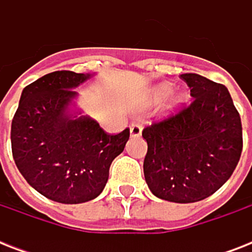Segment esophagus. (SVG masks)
<instances>
[{
    "instance_id": "34e87169",
    "label": "esophagus",
    "mask_w": 252,
    "mask_h": 252,
    "mask_svg": "<svg viewBox=\"0 0 252 252\" xmlns=\"http://www.w3.org/2000/svg\"><path fill=\"white\" fill-rule=\"evenodd\" d=\"M142 132V126L140 123H132L130 124V136L132 137H138Z\"/></svg>"
}]
</instances>
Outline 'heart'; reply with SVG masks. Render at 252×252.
Returning a JSON list of instances; mask_svg holds the SVG:
<instances>
[{
    "label": "heart",
    "mask_w": 252,
    "mask_h": 252,
    "mask_svg": "<svg viewBox=\"0 0 252 252\" xmlns=\"http://www.w3.org/2000/svg\"><path fill=\"white\" fill-rule=\"evenodd\" d=\"M170 91V86L168 85H162V86L157 87L156 89V91H154V98L156 99H159L162 98L163 95H166ZM182 100V96H176L175 99H174V102H172V106H175V103L180 102Z\"/></svg>",
    "instance_id": "heart-1"
}]
</instances>
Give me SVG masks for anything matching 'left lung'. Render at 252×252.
I'll list each match as a JSON object with an SVG mask.
<instances>
[{
  "label": "left lung",
  "mask_w": 252,
  "mask_h": 252,
  "mask_svg": "<svg viewBox=\"0 0 252 252\" xmlns=\"http://www.w3.org/2000/svg\"><path fill=\"white\" fill-rule=\"evenodd\" d=\"M192 102L142 129L150 191L172 203L213 195L231 176L243 148L242 123L226 86L187 73Z\"/></svg>",
  "instance_id": "1"
}]
</instances>
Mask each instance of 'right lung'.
Masks as SVG:
<instances>
[{
  "mask_svg": "<svg viewBox=\"0 0 252 252\" xmlns=\"http://www.w3.org/2000/svg\"><path fill=\"white\" fill-rule=\"evenodd\" d=\"M89 77L70 70L40 77L23 89L11 122L18 170L31 187L57 203L95 199L129 138V128L111 134L87 116L65 114L77 95L73 89Z\"/></svg>",
  "mask_w": 252,
  "mask_h": 252,
  "instance_id": "obj_1",
  "label": "right lung"
}]
</instances>
